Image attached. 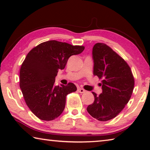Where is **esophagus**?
<instances>
[{
  "mask_svg": "<svg viewBox=\"0 0 150 150\" xmlns=\"http://www.w3.org/2000/svg\"><path fill=\"white\" fill-rule=\"evenodd\" d=\"M77 91H78V92H79L80 93H86V91L83 89V88H77Z\"/></svg>",
  "mask_w": 150,
  "mask_h": 150,
  "instance_id": "1",
  "label": "esophagus"
}]
</instances>
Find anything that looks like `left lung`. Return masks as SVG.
<instances>
[{
  "instance_id": "left-lung-1",
  "label": "left lung",
  "mask_w": 150,
  "mask_h": 150,
  "mask_svg": "<svg viewBox=\"0 0 150 150\" xmlns=\"http://www.w3.org/2000/svg\"><path fill=\"white\" fill-rule=\"evenodd\" d=\"M93 74L102 79L103 92L97 96L87 110L94 118L107 121L116 117L130 100L134 87L130 67L115 52L105 44L97 43L93 48Z\"/></svg>"
}]
</instances>
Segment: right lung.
I'll list each match as a JSON object with an SVG mask.
<instances>
[{"label":"right lung","mask_w":150,"mask_h":150,"mask_svg":"<svg viewBox=\"0 0 150 150\" xmlns=\"http://www.w3.org/2000/svg\"><path fill=\"white\" fill-rule=\"evenodd\" d=\"M84 49V46L50 40L27 54L20 71V87L27 106L38 118L53 120L63 112L66 96L77 91V87L72 83L55 85V77L71 55L81 54Z\"/></svg>","instance_id":"add662e5"}]
</instances>
